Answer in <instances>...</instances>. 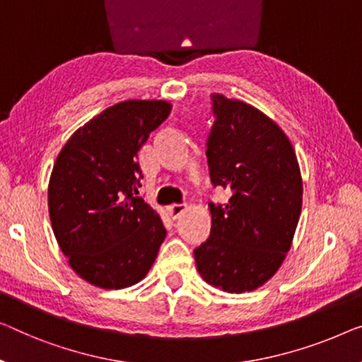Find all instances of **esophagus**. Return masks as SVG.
Returning a JSON list of instances; mask_svg holds the SVG:
<instances>
[{
  "mask_svg": "<svg viewBox=\"0 0 362 362\" xmlns=\"http://www.w3.org/2000/svg\"><path fill=\"white\" fill-rule=\"evenodd\" d=\"M187 208H188L187 203H174V204H170L169 208H167V211H169L172 219H177L187 211Z\"/></svg>",
  "mask_w": 362,
  "mask_h": 362,
  "instance_id": "34e87169",
  "label": "esophagus"
}]
</instances>
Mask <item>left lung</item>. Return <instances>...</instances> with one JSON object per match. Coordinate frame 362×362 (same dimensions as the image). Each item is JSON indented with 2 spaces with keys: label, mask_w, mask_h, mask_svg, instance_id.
Here are the masks:
<instances>
[{
  "label": "left lung",
  "mask_w": 362,
  "mask_h": 362,
  "mask_svg": "<svg viewBox=\"0 0 362 362\" xmlns=\"http://www.w3.org/2000/svg\"><path fill=\"white\" fill-rule=\"evenodd\" d=\"M211 105L209 177L233 195L209 203L211 234L193 255L204 281L240 294L281 267L300 216L302 177L293 144L272 118L223 94H213Z\"/></svg>",
  "instance_id": "1"
}]
</instances>
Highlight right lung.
Listing matches in <instances>:
<instances>
[{
    "label": "right lung",
    "instance_id": "add662e5",
    "mask_svg": "<svg viewBox=\"0 0 362 362\" xmlns=\"http://www.w3.org/2000/svg\"><path fill=\"white\" fill-rule=\"evenodd\" d=\"M172 110L165 100H125L71 134L53 164L48 213L69 267L102 289L141 281L165 228L138 195V153Z\"/></svg>",
    "mask_w": 362,
    "mask_h": 362
}]
</instances>
